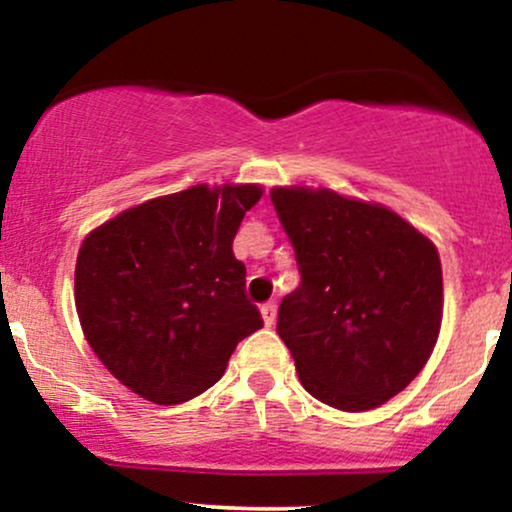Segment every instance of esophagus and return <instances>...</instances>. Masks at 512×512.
Instances as JSON below:
<instances>
[{
  "label": "esophagus",
  "mask_w": 512,
  "mask_h": 512,
  "mask_svg": "<svg viewBox=\"0 0 512 512\" xmlns=\"http://www.w3.org/2000/svg\"><path fill=\"white\" fill-rule=\"evenodd\" d=\"M275 314H278V307H275V302H266L261 307V317H263V324H266V326L275 324Z\"/></svg>",
  "instance_id": "esophagus-1"
}]
</instances>
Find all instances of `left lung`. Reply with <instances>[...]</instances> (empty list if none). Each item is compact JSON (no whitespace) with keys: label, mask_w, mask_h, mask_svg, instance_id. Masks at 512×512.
<instances>
[{"label":"left lung","mask_w":512,"mask_h":512,"mask_svg":"<svg viewBox=\"0 0 512 512\" xmlns=\"http://www.w3.org/2000/svg\"><path fill=\"white\" fill-rule=\"evenodd\" d=\"M271 200L302 275L278 309L302 387L333 409H377L438 341V249L396 212L329 188H273Z\"/></svg>","instance_id":"left-lung-1"}]
</instances>
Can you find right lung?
Listing matches in <instances>:
<instances>
[{
    "mask_svg": "<svg viewBox=\"0 0 512 512\" xmlns=\"http://www.w3.org/2000/svg\"><path fill=\"white\" fill-rule=\"evenodd\" d=\"M261 186H193L120 212L84 239L74 304L91 350L154 404H181L225 375L263 326L232 241Z\"/></svg>",
    "mask_w": 512,
    "mask_h": 512,
    "instance_id": "right-lung-1",
    "label": "right lung"
}]
</instances>
